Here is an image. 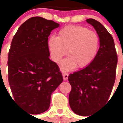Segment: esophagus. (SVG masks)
<instances>
[{"instance_id": "obj_1", "label": "esophagus", "mask_w": 123, "mask_h": 123, "mask_svg": "<svg viewBox=\"0 0 123 123\" xmlns=\"http://www.w3.org/2000/svg\"><path fill=\"white\" fill-rule=\"evenodd\" d=\"M63 76V79H64V81H66L68 80V74L67 73H64L62 74Z\"/></svg>"}]
</instances>
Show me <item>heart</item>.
I'll return each instance as SVG.
<instances>
[{
  "label": "heart",
  "instance_id": "1",
  "mask_svg": "<svg viewBox=\"0 0 123 123\" xmlns=\"http://www.w3.org/2000/svg\"><path fill=\"white\" fill-rule=\"evenodd\" d=\"M51 59L59 62L62 71H69L77 67L85 68L93 61L99 47V38L94 32L80 26L70 25L59 31L58 37L51 35L47 40Z\"/></svg>",
  "mask_w": 123,
  "mask_h": 123
}]
</instances>
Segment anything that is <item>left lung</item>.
<instances>
[{
    "label": "left lung",
    "instance_id": "8db88e82",
    "mask_svg": "<svg viewBox=\"0 0 123 123\" xmlns=\"http://www.w3.org/2000/svg\"><path fill=\"white\" fill-rule=\"evenodd\" d=\"M99 37V48L89 66L70 74L72 86L68 100L72 110L78 115L89 116L105 104L110 96L116 77L117 58L113 38L100 22L86 19Z\"/></svg>",
    "mask_w": 123,
    "mask_h": 123
}]
</instances>
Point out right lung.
Wrapping results in <instances>:
<instances>
[{
	"instance_id": "1",
	"label": "right lung",
	"mask_w": 123,
	"mask_h": 123,
	"mask_svg": "<svg viewBox=\"0 0 123 123\" xmlns=\"http://www.w3.org/2000/svg\"><path fill=\"white\" fill-rule=\"evenodd\" d=\"M58 27L59 24L53 21L32 17L21 24L12 40L8 81L15 101L29 113L48 110L51 94L62 82L59 67L49 59L47 46L51 32Z\"/></svg>"
}]
</instances>
